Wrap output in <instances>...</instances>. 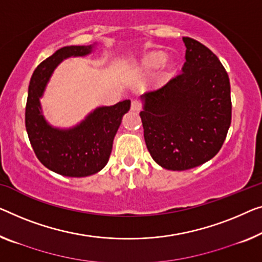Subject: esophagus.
Wrapping results in <instances>:
<instances>
[{
	"label": "esophagus",
	"instance_id": "1",
	"mask_svg": "<svg viewBox=\"0 0 262 262\" xmlns=\"http://www.w3.org/2000/svg\"><path fill=\"white\" fill-rule=\"evenodd\" d=\"M132 111L133 112H139V111H141V108H142V104H141V102H140V101H138V100H134L132 102Z\"/></svg>",
	"mask_w": 262,
	"mask_h": 262
}]
</instances>
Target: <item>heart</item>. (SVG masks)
<instances>
[{
    "mask_svg": "<svg viewBox=\"0 0 262 262\" xmlns=\"http://www.w3.org/2000/svg\"><path fill=\"white\" fill-rule=\"evenodd\" d=\"M163 62H165V56L161 55V54H150V55L146 56L143 61L144 68L148 70H155L159 67H161ZM170 67L166 68V74L169 73Z\"/></svg>",
    "mask_w": 262,
    "mask_h": 262,
    "instance_id": "1",
    "label": "heart"
}]
</instances>
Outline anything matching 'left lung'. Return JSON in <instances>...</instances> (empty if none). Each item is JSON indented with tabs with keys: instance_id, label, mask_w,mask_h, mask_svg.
<instances>
[{
	"instance_id": "left-lung-1",
	"label": "left lung",
	"mask_w": 262,
	"mask_h": 262,
	"mask_svg": "<svg viewBox=\"0 0 262 262\" xmlns=\"http://www.w3.org/2000/svg\"><path fill=\"white\" fill-rule=\"evenodd\" d=\"M182 72L144 94L140 113L144 141L156 163L186 170L221 149L232 121L231 84L220 60L206 46L183 37Z\"/></svg>"
}]
</instances>
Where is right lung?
Returning a JSON list of instances; mask_svg holds the SVG:
<instances>
[{
	"mask_svg": "<svg viewBox=\"0 0 262 262\" xmlns=\"http://www.w3.org/2000/svg\"><path fill=\"white\" fill-rule=\"evenodd\" d=\"M92 49L93 46H69L56 50L37 66L29 82L26 129L30 144L42 165L64 177H88L107 165L121 120L130 108L129 100L100 107L72 129H57L47 123L40 97L54 69L64 58L84 56Z\"/></svg>",
	"mask_w": 262,
	"mask_h": 262,
	"instance_id": "obj_1",
	"label": "right lung"
}]
</instances>
